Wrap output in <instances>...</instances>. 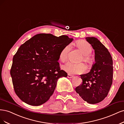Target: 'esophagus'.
<instances>
[{
	"instance_id": "esophagus-1",
	"label": "esophagus",
	"mask_w": 124,
	"mask_h": 124,
	"mask_svg": "<svg viewBox=\"0 0 124 124\" xmlns=\"http://www.w3.org/2000/svg\"><path fill=\"white\" fill-rule=\"evenodd\" d=\"M67 77L69 78H72L74 77V76H72V75H70V74H68L67 75Z\"/></svg>"
}]
</instances>
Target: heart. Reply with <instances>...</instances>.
Here are the masks:
<instances>
[{
  "label": "heart",
  "instance_id": "heart-1",
  "mask_svg": "<svg viewBox=\"0 0 124 124\" xmlns=\"http://www.w3.org/2000/svg\"><path fill=\"white\" fill-rule=\"evenodd\" d=\"M76 46L84 55L83 61L87 64H91L92 62V59L90 55L92 52L91 45L88 42L81 40L77 42ZM70 49V46L68 45L65 46L60 51L59 54V59L61 62H64L67 60ZM62 69L69 74H77L83 73L85 70V67L82 63L75 64L71 62H68L62 66Z\"/></svg>",
  "mask_w": 124,
  "mask_h": 124
}]
</instances>
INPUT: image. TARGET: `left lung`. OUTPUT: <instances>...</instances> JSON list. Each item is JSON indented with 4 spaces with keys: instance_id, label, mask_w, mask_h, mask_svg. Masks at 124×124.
Returning a JSON list of instances; mask_svg holds the SVG:
<instances>
[{
    "instance_id": "obj_1",
    "label": "left lung",
    "mask_w": 124,
    "mask_h": 124,
    "mask_svg": "<svg viewBox=\"0 0 124 124\" xmlns=\"http://www.w3.org/2000/svg\"><path fill=\"white\" fill-rule=\"evenodd\" d=\"M95 52V63L89 73L80 75L81 85L75 91L85 101L91 104L101 101L107 97L112 83V58L106 47L95 37L85 38Z\"/></svg>"
}]
</instances>
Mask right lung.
I'll use <instances>...</instances> for the list:
<instances>
[{
  "instance_id": "add662e5",
  "label": "right lung",
  "mask_w": 124,
  "mask_h": 124,
  "mask_svg": "<svg viewBox=\"0 0 124 124\" xmlns=\"http://www.w3.org/2000/svg\"><path fill=\"white\" fill-rule=\"evenodd\" d=\"M73 39L66 35L39 33L20 46L10 74L15 92L23 101L38 106L48 101L58 79L67 76L58 61L60 51Z\"/></svg>"
}]
</instances>
